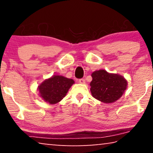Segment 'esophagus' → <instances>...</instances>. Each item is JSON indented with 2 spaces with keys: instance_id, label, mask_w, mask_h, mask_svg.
I'll use <instances>...</instances> for the list:
<instances>
[{
  "instance_id": "esophagus-1",
  "label": "esophagus",
  "mask_w": 153,
  "mask_h": 153,
  "mask_svg": "<svg viewBox=\"0 0 153 153\" xmlns=\"http://www.w3.org/2000/svg\"><path fill=\"white\" fill-rule=\"evenodd\" d=\"M79 82L80 83H81V84H83V83H85V81L84 79H80L79 80Z\"/></svg>"
}]
</instances>
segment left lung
Masks as SVG:
<instances>
[{
    "instance_id": "obj_1",
    "label": "left lung",
    "mask_w": 153,
    "mask_h": 153,
    "mask_svg": "<svg viewBox=\"0 0 153 153\" xmlns=\"http://www.w3.org/2000/svg\"><path fill=\"white\" fill-rule=\"evenodd\" d=\"M93 80L90 83L93 97L104 103H113L121 97L127 88V82L124 77L110 74L100 70L92 73Z\"/></svg>"
}]
</instances>
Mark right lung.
Listing matches in <instances>:
<instances>
[{
	"mask_svg": "<svg viewBox=\"0 0 153 153\" xmlns=\"http://www.w3.org/2000/svg\"><path fill=\"white\" fill-rule=\"evenodd\" d=\"M74 83V81L72 79L53 75L39 85V96L49 104H56L65 97L69 89Z\"/></svg>",
	"mask_w": 153,
	"mask_h": 153,
	"instance_id": "obj_1",
	"label": "right lung"
}]
</instances>
